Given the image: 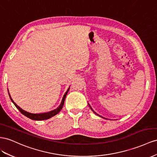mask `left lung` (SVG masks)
<instances>
[{"mask_svg":"<svg viewBox=\"0 0 157 157\" xmlns=\"http://www.w3.org/2000/svg\"><path fill=\"white\" fill-rule=\"evenodd\" d=\"M88 105H89V106H90V109H92V112H94V113H95V114H96V115H97V116H100V117H102V118H104V119H105V120H108V119H106V118H105V117H102V116H100V115H98V113H96V112H94V110H93V109H92V108H91V106H90V104H88Z\"/></svg>","mask_w":157,"mask_h":157,"instance_id":"1","label":"left lung"}]
</instances>
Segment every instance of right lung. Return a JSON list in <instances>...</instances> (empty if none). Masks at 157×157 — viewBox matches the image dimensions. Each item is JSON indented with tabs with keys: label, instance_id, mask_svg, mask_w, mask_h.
Listing matches in <instances>:
<instances>
[{
	"label": "right lung",
	"instance_id": "1",
	"mask_svg": "<svg viewBox=\"0 0 157 157\" xmlns=\"http://www.w3.org/2000/svg\"><path fill=\"white\" fill-rule=\"evenodd\" d=\"M69 88H70V87L68 88V90H67V92L65 93V94H64V96H63V98H62L61 102L60 105H59L58 108H57L56 109H55L53 110H52V111L48 112H44V113H30V112L25 111V110H24L23 109L21 108L20 106H18V105L14 102V100L12 99L11 96H10V93H9V91H8V95H9V96H10V98L11 101H12V103H13L15 105V106L17 108V109H18L19 111L23 114V115H24L25 116H26L28 118H29V119L33 120L41 121V120H45L49 119V118L53 117L54 116H56V114H57L59 112L61 111L63 106V104H64V101H65V98H66V96H67V93H68V92L69 90Z\"/></svg>",
	"mask_w": 157,
	"mask_h": 157
}]
</instances>
